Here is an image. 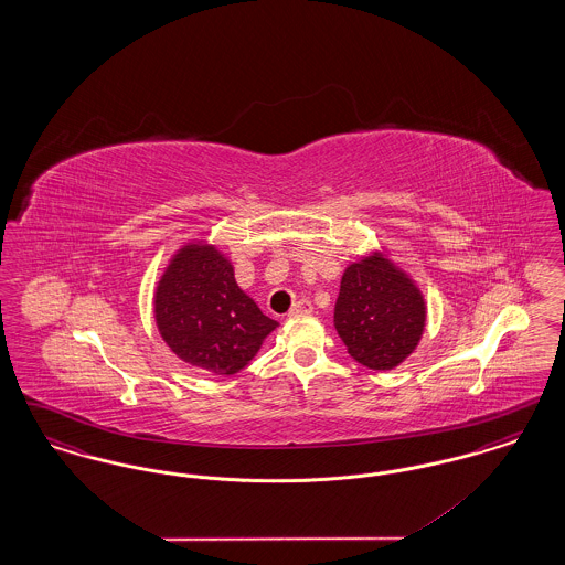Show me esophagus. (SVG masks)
I'll return each mask as SVG.
<instances>
[{
	"label": "esophagus",
	"mask_w": 565,
	"mask_h": 565,
	"mask_svg": "<svg viewBox=\"0 0 565 565\" xmlns=\"http://www.w3.org/2000/svg\"><path fill=\"white\" fill-rule=\"evenodd\" d=\"M313 311V305L307 300V298H300V300H296L295 305H292V309H290V318H298V316H309Z\"/></svg>",
	"instance_id": "obj_1"
}]
</instances>
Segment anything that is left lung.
<instances>
[{"label":"left lung","mask_w":565,"mask_h":565,"mask_svg":"<svg viewBox=\"0 0 565 565\" xmlns=\"http://www.w3.org/2000/svg\"><path fill=\"white\" fill-rule=\"evenodd\" d=\"M428 320L422 288L375 249L348 265L334 305V328L355 362L373 371H392L417 350Z\"/></svg>","instance_id":"8db88e82"}]
</instances>
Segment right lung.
I'll return each mask as SVG.
<instances>
[{
	"label": "right lung",
	"instance_id": "right-lung-1",
	"mask_svg": "<svg viewBox=\"0 0 565 565\" xmlns=\"http://www.w3.org/2000/svg\"><path fill=\"white\" fill-rule=\"evenodd\" d=\"M152 305L164 345L212 375H237L279 326L243 292L233 260L207 239H190L173 252Z\"/></svg>",
	"mask_w": 565,
	"mask_h": 565
}]
</instances>
